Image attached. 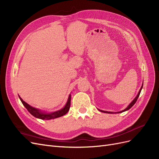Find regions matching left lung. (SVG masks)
<instances>
[{
	"instance_id": "1",
	"label": "left lung",
	"mask_w": 159,
	"mask_h": 159,
	"mask_svg": "<svg viewBox=\"0 0 159 159\" xmlns=\"http://www.w3.org/2000/svg\"><path fill=\"white\" fill-rule=\"evenodd\" d=\"M142 88H143V85H142V86H141V89H140V90H139V93H138V94H137V95L136 96V98H134L133 100V102L130 103L129 105H128V107L126 108V109H125L124 110H123V111H119V112H117L118 113H122V112H124V111H127V110H129V109H131L133 105H134V104L136 103V102H137V99H138V98L139 97V95H140V93H141V89H142ZM99 111H102V112H103V113H113V112H109V111H102V110H100V109H98Z\"/></svg>"
}]
</instances>
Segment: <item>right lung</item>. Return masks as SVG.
<instances>
[{"mask_svg":"<svg viewBox=\"0 0 159 159\" xmlns=\"http://www.w3.org/2000/svg\"><path fill=\"white\" fill-rule=\"evenodd\" d=\"M19 98H20L21 102L24 105V106H25L27 109L28 112H30V113L31 115H32L34 117H35L38 119H43V120H50V119H55V118H57V117L63 116V115H66L67 113L68 112V111L70 107L71 95H69L68 102H67L65 107L64 108H62L61 109H60L59 111H57L50 113H46L44 111H40L39 109H36L34 107L30 106V105H28L27 103H26L25 101H23L20 96H19Z\"/></svg>","mask_w":159,"mask_h":159,"instance_id":"obj_1","label":"right lung"}]
</instances>
